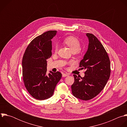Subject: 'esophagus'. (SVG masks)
Segmentation results:
<instances>
[{
  "label": "esophagus",
  "instance_id": "1",
  "mask_svg": "<svg viewBox=\"0 0 127 127\" xmlns=\"http://www.w3.org/2000/svg\"><path fill=\"white\" fill-rule=\"evenodd\" d=\"M68 75V74L67 73H63V77H67V76Z\"/></svg>",
  "mask_w": 127,
  "mask_h": 127
}]
</instances>
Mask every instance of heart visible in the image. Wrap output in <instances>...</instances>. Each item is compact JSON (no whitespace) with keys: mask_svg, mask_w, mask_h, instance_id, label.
Here are the masks:
<instances>
[{"mask_svg":"<svg viewBox=\"0 0 127 127\" xmlns=\"http://www.w3.org/2000/svg\"><path fill=\"white\" fill-rule=\"evenodd\" d=\"M64 41L69 47L72 52H77L81 48V43L79 40L74 36H68L65 38ZM58 48V46L56 45L55 46L56 51H57Z\"/></svg>","mask_w":127,"mask_h":127,"instance_id":"obj_1","label":"heart"}]
</instances>
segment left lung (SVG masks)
<instances>
[{"label": "left lung", "instance_id": "1", "mask_svg": "<svg viewBox=\"0 0 127 127\" xmlns=\"http://www.w3.org/2000/svg\"><path fill=\"white\" fill-rule=\"evenodd\" d=\"M89 39L87 51L80 63L85 69V77L73 74L71 85L73 95L82 100H90L96 96L105 87L111 73L110 61L102 44L93 34L86 33Z\"/></svg>", "mask_w": 127, "mask_h": 127}]
</instances>
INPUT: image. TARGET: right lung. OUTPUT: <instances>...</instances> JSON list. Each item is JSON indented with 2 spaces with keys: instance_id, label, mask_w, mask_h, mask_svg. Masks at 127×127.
Masks as SVG:
<instances>
[{
  "instance_id": "add662e5",
  "label": "right lung",
  "mask_w": 127,
  "mask_h": 127,
  "mask_svg": "<svg viewBox=\"0 0 127 127\" xmlns=\"http://www.w3.org/2000/svg\"><path fill=\"white\" fill-rule=\"evenodd\" d=\"M56 31H49L37 36L25 50L22 61L23 80L31 95L38 100L51 97L62 74L50 71L47 74V59L52 55L51 39Z\"/></svg>"
}]
</instances>
